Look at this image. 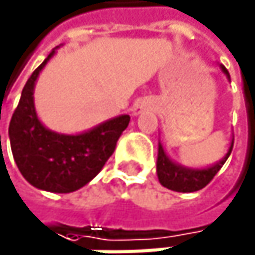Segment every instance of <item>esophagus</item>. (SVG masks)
Returning a JSON list of instances; mask_svg holds the SVG:
<instances>
[{
    "label": "esophagus",
    "mask_w": 255,
    "mask_h": 255,
    "mask_svg": "<svg viewBox=\"0 0 255 255\" xmlns=\"http://www.w3.org/2000/svg\"><path fill=\"white\" fill-rule=\"evenodd\" d=\"M140 112H142V109H140V107H134V109H133V113H134V115H139Z\"/></svg>",
    "instance_id": "1"
}]
</instances>
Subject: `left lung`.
I'll return each instance as SVG.
<instances>
[{"label":"left lung","instance_id":"8db88e82","mask_svg":"<svg viewBox=\"0 0 255 255\" xmlns=\"http://www.w3.org/2000/svg\"><path fill=\"white\" fill-rule=\"evenodd\" d=\"M222 71L228 75V71L222 66ZM230 77V75H228ZM233 143L227 152V155L216 163L215 166L207 168V169H187L180 165H175L174 161L169 160V157L163 151L161 145H158V157H157V177L161 186H165L166 189L175 190V192H196L206 187L215 175L219 172V169L224 166V163L227 161L228 155L231 154Z\"/></svg>","mask_w":255,"mask_h":255}]
</instances>
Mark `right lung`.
Here are the masks:
<instances>
[{
	"label": "right lung",
	"instance_id": "1",
	"mask_svg": "<svg viewBox=\"0 0 255 255\" xmlns=\"http://www.w3.org/2000/svg\"><path fill=\"white\" fill-rule=\"evenodd\" d=\"M52 54L54 51L27 80L8 125V136L17 169L30 184L54 193H69L87 184L103 169L128 127L130 116H118L77 136L45 128L36 116L33 89Z\"/></svg>",
	"mask_w": 255,
	"mask_h": 255
}]
</instances>
